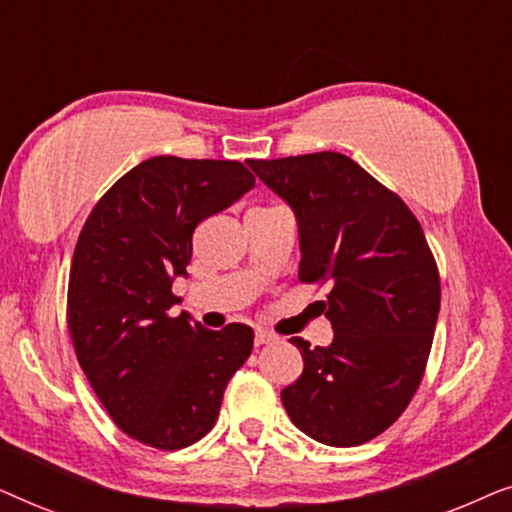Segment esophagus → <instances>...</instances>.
Instances as JSON below:
<instances>
[{
  "label": "esophagus",
  "mask_w": 512,
  "mask_h": 512,
  "mask_svg": "<svg viewBox=\"0 0 512 512\" xmlns=\"http://www.w3.org/2000/svg\"><path fill=\"white\" fill-rule=\"evenodd\" d=\"M272 340H275V335L268 333V331H263V328H258L256 335H254V342H256L258 347H261V345H268V342H272Z\"/></svg>",
  "instance_id": "34e87169"
}]
</instances>
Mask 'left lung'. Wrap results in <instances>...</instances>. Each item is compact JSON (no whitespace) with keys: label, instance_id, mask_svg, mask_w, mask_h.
<instances>
[{"label":"left lung","instance_id":"1","mask_svg":"<svg viewBox=\"0 0 512 512\" xmlns=\"http://www.w3.org/2000/svg\"><path fill=\"white\" fill-rule=\"evenodd\" d=\"M293 209L303 282H331L328 347L291 338L303 375L282 389L300 431L331 447L363 445L401 417L422 382L440 279L408 205L335 151L249 160Z\"/></svg>","mask_w":512,"mask_h":512}]
</instances>
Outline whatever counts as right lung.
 I'll list each match as a JSON object with an SVG mask.
<instances>
[{
	"instance_id": "1",
	"label": "right lung",
	"mask_w": 512,
	"mask_h": 512,
	"mask_svg": "<svg viewBox=\"0 0 512 512\" xmlns=\"http://www.w3.org/2000/svg\"><path fill=\"white\" fill-rule=\"evenodd\" d=\"M256 186L237 160L156 156L123 174L90 212L69 272L76 359L121 431L156 450L193 445L219 417L254 331H209L181 312L193 230Z\"/></svg>"
}]
</instances>
